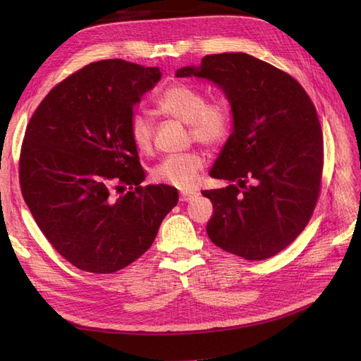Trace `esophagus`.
Masks as SVG:
<instances>
[{"label":"esophagus","instance_id":"34e87169","mask_svg":"<svg viewBox=\"0 0 361 361\" xmlns=\"http://www.w3.org/2000/svg\"><path fill=\"white\" fill-rule=\"evenodd\" d=\"M199 195V192L195 190H187V191H180V202H190L195 199Z\"/></svg>","mask_w":361,"mask_h":361}]
</instances>
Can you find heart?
Instances as JSON below:
<instances>
[{
  "label": "heart",
  "mask_w": 361,
  "mask_h": 361,
  "mask_svg": "<svg viewBox=\"0 0 361 361\" xmlns=\"http://www.w3.org/2000/svg\"><path fill=\"white\" fill-rule=\"evenodd\" d=\"M164 113L188 125L192 138L204 146L221 145L231 130V113L221 102H207V97L187 84L167 87L157 99ZM129 135L134 146L147 154L154 140V120L138 110L129 118ZM203 169V159L195 152L170 155L152 170V179L178 188H190Z\"/></svg>",
  "instance_id": "heart-1"
}]
</instances>
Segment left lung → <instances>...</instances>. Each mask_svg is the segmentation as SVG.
<instances>
[{"instance_id": "left-lung-1", "label": "left lung", "mask_w": 361, "mask_h": 361, "mask_svg": "<svg viewBox=\"0 0 361 361\" xmlns=\"http://www.w3.org/2000/svg\"><path fill=\"white\" fill-rule=\"evenodd\" d=\"M176 76L212 81L233 117L209 174L243 190L202 191L214 204L207 236L247 260L277 255L307 226L319 197L324 141L313 102L289 73L244 52L206 56Z\"/></svg>"}]
</instances>
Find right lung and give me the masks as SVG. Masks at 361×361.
Returning <instances> with one entry per match:
<instances>
[{"label": "right lung", "mask_w": 361, "mask_h": 361, "mask_svg": "<svg viewBox=\"0 0 361 361\" xmlns=\"http://www.w3.org/2000/svg\"><path fill=\"white\" fill-rule=\"evenodd\" d=\"M159 80V68L92 63L54 87L27 126L24 200L52 247L82 271L111 274L133 264L178 204L170 185L141 187L146 174L129 135L134 106ZM125 184L135 190L116 198Z\"/></svg>", "instance_id": "obj_1"}]
</instances>
